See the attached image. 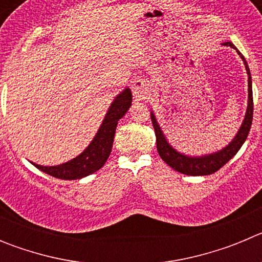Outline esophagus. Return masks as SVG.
<instances>
[{
	"instance_id": "obj_1",
	"label": "esophagus",
	"mask_w": 262,
	"mask_h": 262,
	"mask_svg": "<svg viewBox=\"0 0 262 262\" xmlns=\"http://www.w3.org/2000/svg\"><path fill=\"white\" fill-rule=\"evenodd\" d=\"M131 89H133L134 98L136 101H142L149 93V84H148V81L145 78H135L133 81Z\"/></svg>"
}]
</instances>
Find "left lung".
Returning <instances> with one entry per match:
<instances>
[{
	"label": "left lung",
	"instance_id": "8db88e82",
	"mask_svg": "<svg viewBox=\"0 0 262 262\" xmlns=\"http://www.w3.org/2000/svg\"><path fill=\"white\" fill-rule=\"evenodd\" d=\"M223 46L231 47L236 50L237 55L240 59L243 60L245 66V71L248 75V101H247V111H245L244 119L242 122V126L239 127L236 135L231 140L226 147L222 149L211 152V154H205L201 156H194V155H186L184 152L177 151L173 147L169 140L166 139V135L164 134L163 128L159 124L155 111L151 108V119L152 124H154L155 134H156V144H157V152H159L160 157L168 164L169 166H172L174 170L182 173V174L187 176H207L212 174L216 170L222 168L224 164H227L237 154L242 145L248 138V134L251 131L252 126V119H253V96H252V77H251V71H249L248 62L244 59L240 51L235 47L232 41H224L222 43Z\"/></svg>",
	"mask_w": 262,
	"mask_h": 262
}]
</instances>
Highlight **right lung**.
Listing matches in <instances>:
<instances>
[{
	"label": "right lung",
	"mask_w": 262,
	"mask_h": 262,
	"mask_svg": "<svg viewBox=\"0 0 262 262\" xmlns=\"http://www.w3.org/2000/svg\"><path fill=\"white\" fill-rule=\"evenodd\" d=\"M133 103V93L129 88H124L117 94L107 108L102 123L84 151L78 156L73 157L67 163L59 165L46 166L31 163L41 172L60 180H80L89 174H93L103 166L110 156L113 143H114L115 129L120 118H123Z\"/></svg>",
	"instance_id": "1"
}]
</instances>
